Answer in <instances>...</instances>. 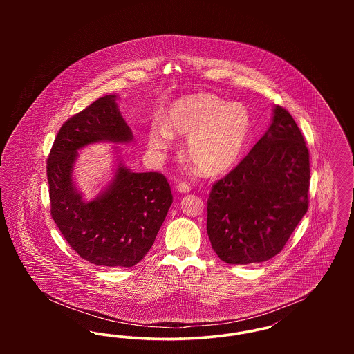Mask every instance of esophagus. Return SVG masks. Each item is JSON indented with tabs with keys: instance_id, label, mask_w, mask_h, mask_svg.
I'll return each mask as SVG.
<instances>
[{
	"instance_id": "obj_1",
	"label": "esophagus",
	"mask_w": 354,
	"mask_h": 354,
	"mask_svg": "<svg viewBox=\"0 0 354 354\" xmlns=\"http://www.w3.org/2000/svg\"><path fill=\"white\" fill-rule=\"evenodd\" d=\"M176 189L180 192V194H187V192H189L191 191V185H187V183H179V185H176Z\"/></svg>"
}]
</instances>
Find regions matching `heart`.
Here are the masks:
<instances>
[{
  "instance_id": "obj_1",
  "label": "heart",
  "mask_w": 354,
  "mask_h": 354,
  "mask_svg": "<svg viewBox=\"0 0 354 354\" xmlns=\"http://www.w3.org/2000/svg\"><path fill=\"white\" fill-rule=\"evenodd\" d=\"M250 111L212 94H195L174 102L165 122H152L147 140L152 150L165 151L175 134L188 136L185 155L204 175L232 169L251 134Z\"/></svg>"
}]
</instances>
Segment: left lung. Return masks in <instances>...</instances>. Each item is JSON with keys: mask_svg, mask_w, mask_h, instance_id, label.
Segmentation results:
<instances>
[{"mask_svg": "<svg viewBox=\"0 0 354 354\" xmlns=\"http://www.w3.org/2000/svg\"><path fill=\"white\" fill-rule=\"evenodd\" d=\"M309 151L295 119L274 106L267 133L212 185L207 232L228 264L267 261L280 252L308 211Z\"/></svg>", "mask_w": 354, "mask_h": 354, "instance_id": "8db88e82", "label": "left lung"}]
</instances>
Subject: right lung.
Here are the masks:
<instances>
[{"mask_svg":"<svg viewBox=\"0 0 354 354\" xmlns=\"http://www.w3.org/2000/svg\"><path fill=\"white\" fill-rule=\"evenodd\" d=\"M131 129L117 95L98 98L59 129L48 158L51 218L68 245L101 267H134L155 241L172 204L165 175L131 172L119 163L104 191L87 202L73 182L78 150L97 142L129 143ZM118 150V147H117Z\"/></svg>","mask_w":354,"mask_h":354,"instance_id":"right-lung-1","label":"right lung"}]
</instances>
